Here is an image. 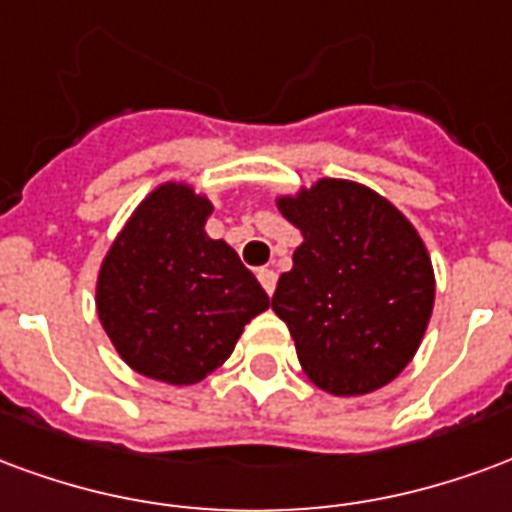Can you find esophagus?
Masks as SVG:
<instances>
[{"mask_svg":"<svg viewBox=\"0 0 512 512\" xmlns=\"http://www.w3.org/2000/svg\"><path fill=\"white\" fill-rule=\"evenodd\" d=\"M256 278H259V283L264 286V292L267 294L275 292V281H278V278H275V272L267 270V267H261V270L256 272Z\"/></svg>","mask_w":512,"mask_h":512,"instance_id":"esophagus-1","label":"esophagus"}]
</instances>
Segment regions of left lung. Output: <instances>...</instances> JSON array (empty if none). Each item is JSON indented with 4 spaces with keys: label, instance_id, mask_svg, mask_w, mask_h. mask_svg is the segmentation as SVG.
I'll return each mask as SVG.
<instances>
[{
    "label": "left lung",
    "instance_id": "8db88e82",
    "mask_svg": "<svg viewBox=\"0 0 512 512\" xmlns=\"http://www.w3.org/2000/svg\"><path fill=\"white\" fill-rule=\"evenodd\" d=\"M278 210L302 231L272 311L305 376L330 395L374 393L412 363L434 311V267L420 234L376 190L319 179Z\"/></svg>",
    "mask_w": 512,
    "mask_h": 512
}]
</instances>
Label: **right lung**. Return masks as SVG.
Segmentation results:
<instances>
[{"label": "right lung", "instance_id": "right-lung-1", "mask_svg": "<svg viewBox=\"0 0 512 512\" xmlns=\"http://www.w3.org/2000/svg\"><path fill=\"white\" fill-rule=\"evenodd\" d=\"M212 204L185 182L141 201L98 272V316L125 363L166 384H196L229 360L270 297L237 251L204 231Z\"/></svg>", "mask_w": 512, "mask_h": 512}]
</instances>
